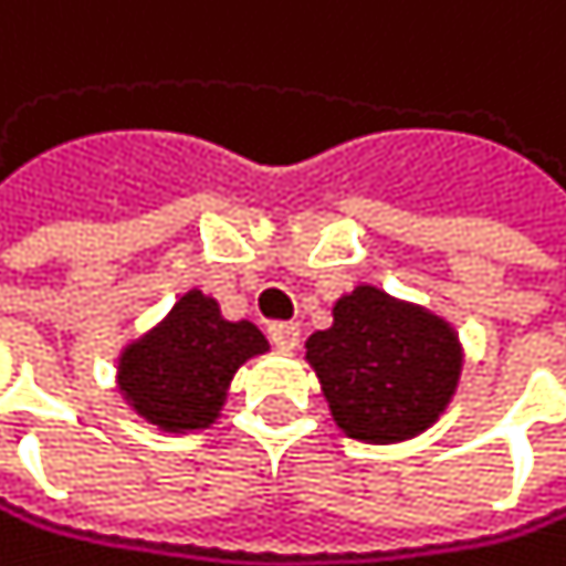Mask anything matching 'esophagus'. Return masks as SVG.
I'll return each mask as SVG.
<instances>
[{"label": "esophagus", "instance_id": "1", "mask_svg": "<svg viewBox=\"0 0 566 566\" xmlns=\"http://www.w3.org/2000/svg\"><path fill=\"white\" fill-rule=\"evenodd\" d=\"M268 336H271V343H274L281 353H292V349L298 346L302 329H298V322H274L271 329H268Z\"/></svg>", "mask_w": 566, "mask_h": 566}]
</instances>
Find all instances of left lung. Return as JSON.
Instances as JSON below:
<instances>
[{
	"mask_svg": "<svg viewBox=\"0 0 566 566\" xmlns=\"http://www.w3.org/2000/svg\"><path fill=\"white\" fill-rule=\"evenodd\" d=\"M333 421L366 444L428 431L459 390L465 349L454 325L424 305L356 285L333 305V325L305 339Z\"/></svg>",
	"mask_w": 566,
	"mask_h": 566,
	"instance_id": "1",
	"label": "left lung"
}]
</instances>
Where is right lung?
<instances>
[{"instance_id": "add662e5", "label": "right lung", "mask_w": 566, "mask_h": 566, "mask_svg": "<svg viewBox=\"0 0 566 566\" xmlns=\"http://www.w3.org/2000/svg\"><path fill=\"white\" fill-rule=\"evenodd\" d=\"M264 353L268 339L254 322L223 318L213 295L189 289L122 349L115 384L135 415L159 431H207L220 418L233 374Z\"/></svg>"}]
</instances>
